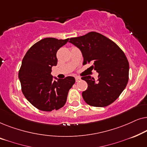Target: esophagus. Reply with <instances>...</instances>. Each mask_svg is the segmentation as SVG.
Segmentation results:
<instances>
[{
  "mask_svg": "<svg viewBox=\"0 0 147 147\" xmlns=\"http://www.w3.org/2000/svg\"><path fill=\"white\" fill-rule=\"evenodd\" d=\"M75 79H76V82H80V80H81V78H80V77H76Z\"/></svg>",
  "mask_w": 147,
  "mask_h": 147,
  "instance_id": "esophagus-1",
  "label": "esophagus"
}]
</instances>
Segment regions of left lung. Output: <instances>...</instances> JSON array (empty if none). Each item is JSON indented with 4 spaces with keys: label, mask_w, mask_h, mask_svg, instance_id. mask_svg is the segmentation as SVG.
Returning <instances> with one entry per match:
<instances>
[{
    "label": "left lung",
    "mask_w": 147,
    "mask_h": 147,
    "mask_svg": "<svg viewBox=\"0 0 147 147\" xmlns=\"http://www.w3.org/2000/svg\"><path fill=\"white\" fill-rule=\"evenodd\" d=\"M69 42L81 50L83 65L92 63L90 67L98 73L97 82L90 76L82 78L88 84V89L82 92L84 101L94 107L111 104L128 81L129 63L123 51L112 40L94 31L71 38Z\"/></svg>",
    "instance_id": "1"
}]
</instances>
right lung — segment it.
<instances>
[{
	"mask_svg": "<svg viewBox=\"0 0 147 147\" xmlns=\"http://www.w3.org/2000/svg\"><path fill=\"white\" fill-rule=\"evenodd\" d=\"M69 39L45 38L28 50L19 71L21 90L32 105L42 111L59 110L65 105L75 78L67 76L53 81L51 67L57 63V50Z\"/></svg>",
	"mask_w": 147,
	"mask_h": 147,
	"instance_id": "right-lung-1",
	"label": "right lung"
}]
</instances>
